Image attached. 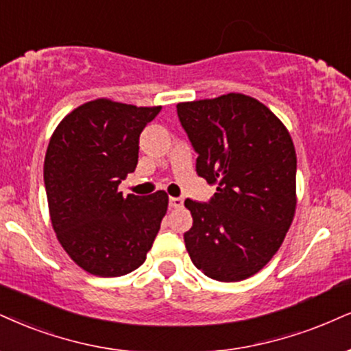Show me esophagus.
Returning a JSON list of instances; mask_svg holds the SVG:
<instances>
[{
  "mask_svg": "<svg viewBox=\"0 0 351 351\" xmlns=\"http://www.w3.org/2000/svg\"><path fill=\"white\" fill-rule=\"evenodd\" d=\"M169 205H171V208H182V206H184V198L171 197V198H169Z\"/></svg>",
  "mask_w": 351,
  "mask_h": 351,
  "instance_id": "esophagus-1",
  "label": "esophagus"
}]
</instances>
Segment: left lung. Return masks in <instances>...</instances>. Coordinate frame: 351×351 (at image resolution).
I'll return each mask as SVG.
<instances>
[{"mask_svg": "<svg viewBox=\"0 0 351 351\" xmlns=\"http://www.w3.org/2000/svg\"><path fill=\"white\" fill-rule=\"evenodd\" d=\"M177 114L198 153V176L216 185L210 203L185 200L193 218L187 252L210 278H249L271 261L295 218L291 135L267 106L241 93L179 102Z\"/></svg>", "mask_w": 351, "mask_h": 351, "instance_id": "8db88e82", "label": "left lung"}]
</instances>
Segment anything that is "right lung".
<instances>
[{
  "mask_svg": "<svg viewBox=\"0 0 351 351\" xmlns=\"http://www.w3.org/2000/svg\"><path fill=\"white\" fill-rule=\"evenodd\" d=\"M161 106L94 99L55 128L43 162L51 226L64 252L96 276H122L146 261L169 197H123L119 184L138 164L140 133Z\"/></svg>",
  "mask_w": 351,
  "mask_h": 351,
  "instance_id": "add662e5",
  "label": "right lung"
}]
</instances>
